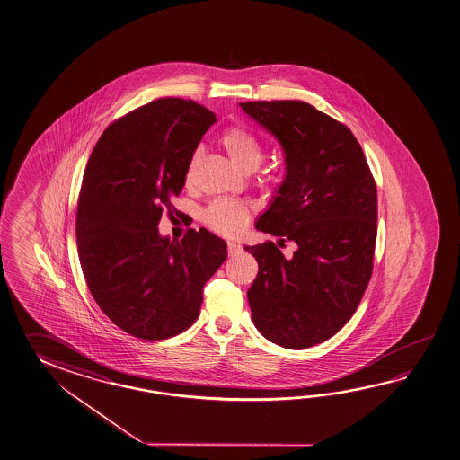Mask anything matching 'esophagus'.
Segmentation results:
<instances>
[{
    "mask_svg": "<svg viewBox=\"0 0 460 460\" xmlns=\"http://www.w3.org/2000/svg\"><path fill=\"white\" fill-rule=\"evenodd\" d=\"M243 251V247L239 244H235V243H227V253H229V257H234L237 253Z\"/></svg>",
    "mask_w": 460,
    "mask_h": 460,
    "instance_id": "34e87169",
    "label": "esophagus"
}]
</instances>
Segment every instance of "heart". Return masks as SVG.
<instances>
[{
	"label": "heart",
	"instance_id": "heart-1",
	"mask_svg": "<svg viewBox=\"0 0 460 460\" xmlns=\"http://www.w3.org/2000/svg\"><path fill=\"white\" fill-rule=\"evenodd\" d=\"M221 146L243 172H253L262 164V144L259 137L244 126L227 128L221 136ZM197 159L198 152H195L188 162L187 181L191 180ZM249 208L243 203L219 198L203 211V223L217 234L234 235L244 229L249 221Z\"/></svg>",
	"mask_w": 460,
	"mask_h": 460
}]
</instances>
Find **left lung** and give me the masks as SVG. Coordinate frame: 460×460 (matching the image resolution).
<instances>
[{
    "mask_svg": "<svg viewBox=\"0 0 460 460\" xmlns=\"http://www.w3.org/2000/svg\"><path fill=\"white\" fill-rule=\"evenodd\" d=\"M273 134L287 175L255 227L296 244L245 247L259 263L247 300L255 328L287 349L332 338L356 313L374 270L376 185L350 129L305 102H247Z\"/></svg>",
    "mask_w": 460,
    "mask_h": 460,
    "instance_id": "1",
    "label": "left lung"
}]
</instances>
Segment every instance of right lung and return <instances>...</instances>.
Listing matches in <instances>:
<instances>
[{"label":"right lung","instance_id":"add662e5","mask_svg":"<svg viewBox=\"0 0 460 460\" xmlns=\"http://www.w3.org/2000/svg\"><path fill=\"white\" fill-rule=\"evenodd\" d=\"M216 114L193 100L160 98L104 129L84 169L76 245L94 301L118 328L144 341L187 331L199 316L203 287L227 257L207 229L181 241L159 234L179 211L188 162Z\"/></svg>","mask_w":460,"mask_h":460}]
</instances>
